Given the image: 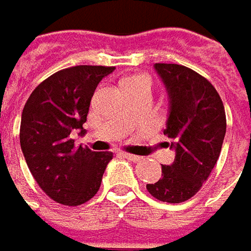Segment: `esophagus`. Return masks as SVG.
I'll use <instances>...</instances> for the list:
<instances>
[{
	"label": "esophagus",
	"instance_id": "34e87169",
	"mask_svg": "<svg viewBox=\"0 0 251 251\" xmlns=\"http://www.w3.org/2000/svg\"><path fill=\"white\" fill-rule=\"evenodd\" d=\"M123 156L126 158V159L131 160V162H140L142 158L141 156H137V155H132V153H123Z\"/></svg>",
	"mask_w": 251,
	"mask_h": 251
}]
</instances>
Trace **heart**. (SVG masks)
<instances>
[{"label":"heart","mask_w":251,"mask_h":251,"mask_svg":"<svg viewBox=\"0 0 251 251\" xmlns=\"http://www.w3.org/2000/svg\"><path fill=\"white\" fill-rule=\"evenodd\" d=\"M150 85V79L145 78V76H131V78H127L124 82H123V86L127 88V86H132V85Z\"/></svg>","instance_id":"1"}]
</instances>
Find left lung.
<instances>
[{
  "label": "left lung",
  "instance_id": "obj_1",
  "mask_svg": "<svg viewBox=\"0 0 251 251\" xmlns=\"http://www.w3.org/2000/svg\"><path fill=\"white\" fill-rule=\"evenodd\" d=\"M153 67L168 93L163 134L175 160L162 166V177L147 190L163 202H183L201 188L219 158L226 132L225 107L212 83L196 71L178 64Z\"/></svg>",
  "mask_w": 251,
  "mask_h": 251
}]
</instances>
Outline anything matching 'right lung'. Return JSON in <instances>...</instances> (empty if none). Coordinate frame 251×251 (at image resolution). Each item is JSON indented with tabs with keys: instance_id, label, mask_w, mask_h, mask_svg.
Segmentation results:
<instances>
[{
	"instance_id": "obj_1",
	"label": "right lung",
	"mask_w": 251,
	"mask_h": 251,
	"mask_svg": "<svg viewBox=\"0 0 251 251\" xmlns=\"http://www.w3.org/2000/svg\"><path fill=\"white\" fill-rule=\"evenodd\" d=\"M116 68L76 65L44 79L29 96L21 120V148L34 180L54 201L79 205L100 187L111 152L75 147L71 132L83 123L96 86Z\"/></svg>"
}]
</instances>
